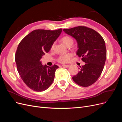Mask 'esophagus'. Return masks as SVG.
Wrapping results in <instances>:
<instances>
[{"instance_id": "esophagus-1", "label": "esophagus", "mask_w": 122, "mask_h": 122, "mask_svg": "<svg viewBox=\"0 0 122 122\" xmlns=\"http://www.w3.org/2000/svg\"><path fill=\"white\" fill-rule=\"evenodd\" d=\"M61 66H62V67H63L68 68V67H70V65H62Z\"/></svg>"}]
</instances>
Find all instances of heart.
I'll return each instance as SVG.
<instances>
[{
    "label": "heart",
    "mask_w": 122,
    "mask_h": 122,
    "mask_svg": "<svg viewBox=\"0 0 122 122\" xmlns=\"http://www.w3.org/2000/svg\"><path fill=\"white\" fill-rule=\"evenodd\" d=\"M61 41L66 46H69V45H72L73 43V39L69 36H65L61 39ZM53 45L52 46V47ZM72 56V54L70 53H65L64 54L61 55L58 58V61L62 63H65L70 61V59Z\"/></svg>",
    "instance_id": "1"
}]
</instances>
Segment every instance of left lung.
Returning a JSON list of instances; mask_svg holds the SVG:
<instances>
[{
  "label": "left lung",
  "instance_id": "obj_1",
  "mask_svg": "<svg viewBox=\"0 0 122 122\" xmlns=\"http://www.w3.org/2000/svg\"><path fill=\"white\" fill-rule=\"evenodd\" d=\"M64 31L77 41L76 54L86 64L80 67L72 79L79 86L87 87L94 83L101 75L106 58L105 43L102 36L94 29L85 26L64 29Z\"/></svg>",
  "mask_w": 122,
  "mask_h": 122
}]
</instances>
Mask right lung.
Returning <instances> with one entry per match:
<instances>
[{
	"instance_id": "add662e5",
	"label": "right lung",
	"mask_w": 122,
	"mask_h": 122,
	"mask_svg": "<svg viewBox=\"0 0 122 122\" xmlns=\"http://www.w3.org/2000/svg\"><path fill=\"white\" fill-rule=\"evenodd\" d=\"M61 31V28L35 30L25 36L18 45L15 54L17 70L30 89L42 92L52 83L58 67L55 65L52 67L44 66L40 60L45 53L49 52Z\"/></svg>"
}]
</instances>
